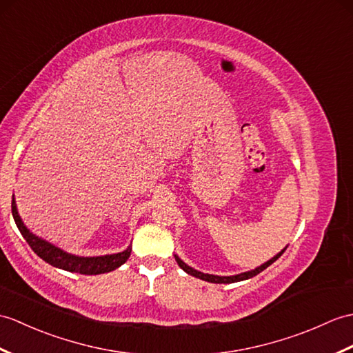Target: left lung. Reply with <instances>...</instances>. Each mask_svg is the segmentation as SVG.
<instances>
[{
	"label": "left lung",
	"mask_w": 353,
	"mask_h": 353,
	"mask_svg": "<svg viewBox=\"0 0 353 353\" xmlns=\"http://www.w3.org/2000/svg\"><path fill=\"white\" fill-rule=\"evenodd\" d=\"M285 248H288V247H285ZM285 248H284V250H281L280 252L276 254V256H274V257L270 259V260L265 261L263 265L257 266L256 269L247 270V272H242V274L228 275V276H221V275H212V274H204V272H200V270H196V269H194V268H191V266H188V265L185 263V261L177 256V254H174V259H176V261H177V265H179L180 268H182L186 274H190V275H192V276H195V278H200V280H203V281L215 283V284H230V283L243 281V280H248V278L256 276L257 274H260V272H261V270H265L268 266L272 265L274 261H275L278 257H281V254L285 251Z\"/></svg>",
	"instance_id": "8db88e82"
}]
</instances>
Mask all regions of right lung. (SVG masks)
Returning a JSON list of instances; mask_svg holds the SVG:
<instances>
[{
	"mask_svg": "<svg viewBox=\"0 0 353 353\" xmlns=\"http://www.w3.org/2000/svg\"><path fill=\"white\" fill-rule=\"evenodd\" d=\"M12 214L16 225H18L21 234L23 239L28 242L31 250L34 251L37 256L45 260L46 263L51 266H55L68 272H77L83 275H99L105 272H111V270L120 268L125 261L129 259L132 247H129L117 254H106V256H96V257H81L75 256V254L65 252L64 250L55 247L51 242H48L42 237L36 236L34 233L30 232V228L23 224L22 218L19 216L18 208H16L14 195L12 200Z\"/></svg>",
	"mask_w": 353,
	"mask_h": 353,
	"instance_id": "obj_1",
	"label": "right lung"
}]
</instances>
